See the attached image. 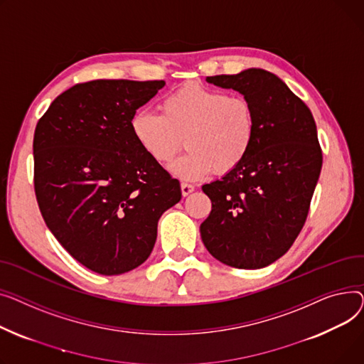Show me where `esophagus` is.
<instances>
[{
	"instance_id": "34e87169",
	"label": "esophagus",
	"mask_w": 364,
	"mask_h": 364,
	"mask_svg": "<svg viewBox=\"0 0 364 364\" xmlns=\"http://www.w3.org/2000/svg\"><path fill=\"white\" fill-rule=\"evenodd\" d=\"M194 185H191V183H185V182H182L181 183V191H182V196L183 197H186V196H189L191 192H194Z\"/></svg>"
}]
</instances>
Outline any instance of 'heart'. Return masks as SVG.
<instances>
[{
	"mask_svg": "<svg viewBox=\"0 0 364 364\" xmlns=\"http://www.w3.org/2000/svg\"><path fill=\"white\" fill-rule=\"evenodd\" d=\"M160 109L161 116L136 112L131 131L142 151L163 166L175 159L183 139L188 153L170 167L183 181H197L215 168L228 173L250 153L255 117L245 97L186 82L164 97Z\"/></svg>",
	"mask_w": 364,
	"mask_h": 364,
	"instance_id": "obj_1",
	"label": "heart"
}]
</instances>
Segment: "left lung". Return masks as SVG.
<instances>
[{
  "label": "left lung",
  "instance_id": "8db88e82",
  "mask_svg": "<svg viewBox=\"0 0 364 364\" xmlns=\"http://www.w3.org/2000/svg\"><path fill=\"white\" fill-rule=\"evenodd\" d=\"M252 105L255 136L244 161L203 185L211 211L201 240L213 257L237 269H262L301 232L322 168V149L309 107L282 79L263 69L208 76Z\"/></svg>",
  "mask_w": 364,
  "mask_h": 364
}]
</instances>
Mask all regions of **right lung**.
<instances>
[{"instance_id":"right-lung-1","label":"right lung","mask_w":364,"mask_h":364,"mask_svg":"<svg viewBox=\"0 0 364 364\" xmlns=\"http://www.w3.org/2000/svg\"><path fill=\"white\" fill-rule=\"evenodd\" d=\"M164 80L98 79L60 94L36 124L33 183L48 229L75 260L113 276L141 266L181 185L135 141L131 119Z\"/></svg>"}]
</instances>
